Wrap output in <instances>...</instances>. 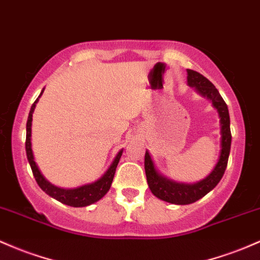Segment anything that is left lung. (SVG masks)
Instances as JSON below:
<instances>
[{
    "label": "left lung",
    "mask_w": 260,
    "mask_h": 260,
    "mask_svg": "<svg viewBox=\"0 0 260 260\" xmlns=\"http://www.w3.org/2000/svg\"><path fill=\"white\" fill-rule=\"evenodd\" d=\"M187 84L204 98H207L212 102L213 107L217 110L219 116V125H221V152L216 167L211 172L209 176L204 180L195 182V184H182L175 182L170 179L165 178L154 167V162L150 158L149 152H145L144 156V169L147 175L148 186L154 195L162 201L170 202L175 205H189L196 202L198 200L204 198L209 193L223 176L224 170L227 168L228 156L231 150V128H230V113L226 102L223 101L222 96L219 95L218 90L209 79L204 75L187 69Z\"/></svg>",
    "instance_id": "8db88e82"
}]
</instances>
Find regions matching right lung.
I'll use <instances>...</instances> for the list:
<instances>
[{"mask_svg": "<svg viewBox=\"0 0 260 260\" xmlns=\"http://www.w3.org/2000/svg\"><path fill=\"white\" fill-rule=\"evenodd\" d=\"M43 91L42 90L41 95L38 96V99L34 101L29 111V115H28V121H27V136H25V153H27V159L29 161L30 168H32V172L34 178H36V181L38 182L39 187L44 191L45 193L51 196L53 199L58 200L61 204L68 205V206L73 207H85L88 206V205L93 204V202L99 201L104 198L107 193V191L110 190L111 184L113 181V176H115L116 168L118 165L119 159H121L122 153H123V149L119 150L118 154L116 155L115 160L112 161L111 167L108 168L107 172L99 179L95 182H91V184L82 185V186L76 187V189H61V187L54 186L53 184H50L47 179L43 176V174L39 170L38 165L34 161V155L32 152V142H30V137H32V117L34 108H36V104L38 102L39 98L42 96Z\"/></svg>", "mask_w": 260, "mask_h": 260, "instance_id": "obj_1", "label": "right lung"}]
</instances>
